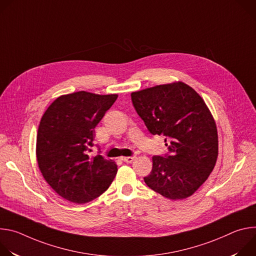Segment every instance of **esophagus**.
<instances>
[{"label": "esophagus", "mask_w": 256, "mask_h": 256, "mask_svg": "<svg viewBox=\"0 0 256 256\" xmlns=\"http://www.w3.org/2000/svg\"><path fill=\"white\" fill-rule=\"evenodd\" d=\"M122 160L126 163H132L134 160V156H130V157H122Z\"/></svg>", "instance_id": "obj_1"}]
</instances>
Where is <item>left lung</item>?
Listing matches in <instances>:
<instances>
[{"label": "left lung", "instance_id": "8db88e82", "mask_svg": "<svg viewBox=\"0 0 256 256\" xmlns=\"http://www.w3.org/2000/svg\"><path fill=\"white\" fill-rule=\"evenodd\" d=\"M130 96L148 130L164 136L168 149L163 156H153L146 184L170 200L190 196L208 179L218 157L216 126L204 101L182 82Z\"/></svg>", "mask_w": 256, "mask_h": 256}]
</instances>
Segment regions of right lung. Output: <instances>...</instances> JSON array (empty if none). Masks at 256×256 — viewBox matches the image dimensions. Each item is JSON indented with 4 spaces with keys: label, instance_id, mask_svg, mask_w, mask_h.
<instances>
[{
    "label": "right lung",
    "instance_id": "right-lung-1",
    "mask_svg": "<svg viewBox=\"0 0 256 256\" xmlns=\"http://www.w3.org/2000/svg\"><path fill=\"white\" fill-rule=\"evenodd\" d=\"M118 98L85 91L56 98L42 118L36 157L44 178L62 198L85 204L101 196L114 181L118 166L99 154L90 158L95 126Z\"/></svg>",
    "mask_w": 256,
    "mask_h": 256
}]
</instances>
